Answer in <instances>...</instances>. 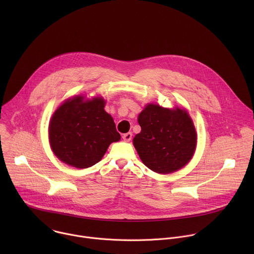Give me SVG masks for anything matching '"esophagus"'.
<instances>
[{
    "instance_id": "1",
    "label": "esophagus",
    "mask_w": 254,
    "mask_h": 254,
    "mask_svg": "<svg viewBox=\"0 0 254 254\" xmlns=\"http://www.w3.org/2000/svg\"><path fill=\"white\" fill-rule=\"evenodd\" d=\"M131 137H132V133H131V132H127V133H125V134L123 135V138H124V140H126V141H129V140L131 139Z\"/></svg>"
}]
</instances>
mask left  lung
Instances as JSON below:
<instances>
[{
	"label": "left lung",
	"mask_w": 254,
	"mask_h": 254,
	"mask_svg": "<svg viewBox=\"0 0 254 254\" xmlns=\"http://www.w3.org/2000/svg\"><path fill=\"white\" fill-rule=\"evenodd\" d=\"M141 127L133 146L149 169L169 174L183 168L193 157L197 135L193 122L184 110H169L149 104L139 114Z\"/></svg>",
	"instance_id": "1"
}]
</instances>
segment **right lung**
I'll list each match as a JSON object with an SVG mask.
<instances>
[{
    "label": "right lung",
    "mask_w": 254,
    "mask_h": 254,
    "mask_svg": "<svg viewBox=\"0 0 254 254\" xmlns=\"http://www.w3.org/2000/svg\"><path fill=\"white\" fill-rule=\"evenodd\" d=\"M104 104L101 97L84 101L76 96L57 108L49 125V141L59 160L85 169L98 163L108 146L121 139Z\"/></svg>",
    "instance_id": "add662e5"
}]
</instances>
